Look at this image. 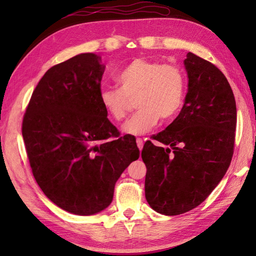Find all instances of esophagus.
<instances>
[{
    "mask_svg": "<svg viewBox=\"0 0 256 256\" xmlns=\"http://www.w3.org/2000/svg\"><path fill=\"white\" fill-rule=\"evenodd\" d=\"M136 146L140 150L144 148V140H142L141 138H136Z\"/></svg>",
    "mask_w": 256,
    "mask_h": 256,
    "instance_id": "34e87169",
    "label": "esophagus"
}]
</instances>
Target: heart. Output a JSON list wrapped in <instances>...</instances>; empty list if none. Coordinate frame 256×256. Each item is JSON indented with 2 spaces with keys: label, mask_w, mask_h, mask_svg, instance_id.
<instances>
[{
  "label": "heart",
  "mask_w": 256,
  "mask_h": 256,
  "mask_svg": "<svg viewBox=\"0 0 256 256\" xmlns=\"http://www.w3.org/2000/svg\"><path fill=\"white\" fill-rule=\"evenodd\" d=\"M118 88L102 89L99 102L112 120L120 122L136 99L138 112L123 124L128 136H142L154 128L159 120H168L178 114L184 104L186 78L172 63L136 58L118 73Z\"/></svg>",
  "instance_id": "obj_1"
}]
</instances>
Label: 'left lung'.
I'll return each instance as SVG.
<instances>
[{"mask_svg":"<svg viewBox=\"0 0 256 256\" xmlns=\"http://www.w3.org/2000/svg\"><path fill=\"white\" fill-rule=\"evenodd\" d=\"M188 90L174 122L146 141V198L154 211L177 216L210 196L230 164L237 122L236 102L224 73L209 60L188 53Z\"/></svg>","mask_w":256,"mask_h":256,"instance_id":"obj_1","label":"left lung"}]
</instances>
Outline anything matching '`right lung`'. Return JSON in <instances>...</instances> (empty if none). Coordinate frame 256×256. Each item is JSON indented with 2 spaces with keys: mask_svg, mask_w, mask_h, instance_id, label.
I'll return each instance as SVG.
<instances>
[{
  "mask_svg": "<svg viewBox=\"0 0 256 256\" xmlns=\"http://www.w3.org/2000/svg\"><path fill=\"white\" fill-rule=\"evenodd\" d=\"M105 66L92 53L52 66L30 98L22 136L42 192L73 214L110 204L115 183L140 156L133 136H120L99 102Z\"/></svg>",
  "mask_w": 256,
  "mask_h": 256,
  "instance_id": "obj_1",
  "label": "right lung"
}]
</instances>
